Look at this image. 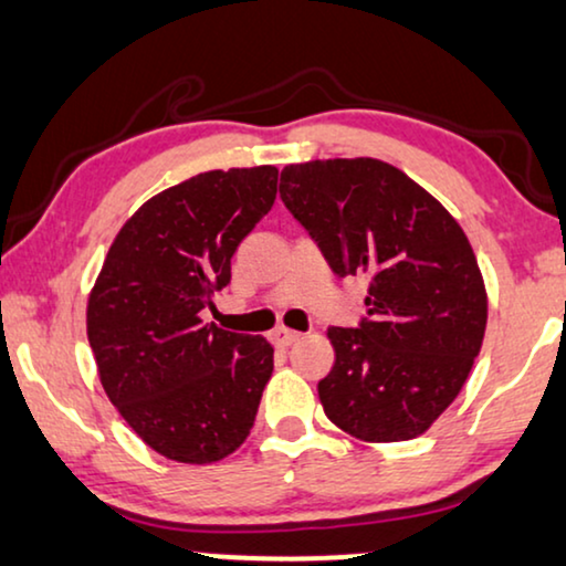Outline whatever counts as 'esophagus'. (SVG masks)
<instances>
[{
  "label": "esophagus",
  "mask_w": 566,
  "mask_h": 566,
  "mask_svg": "<svg viewBox=\"0 0 566 566\" xmlns=\"http://www.w3.org/2000/svg\"><path fill=\"white\" fill-rule=\"evenodd\" d=\"M270 340H273L277 348H289L296 340H301V333H296V329H289V327H275L273 333H270Z\"/></svg>",
  "instance_id": "obj_1"
}]
</instances>
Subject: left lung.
Wrapping results in <instances>:
<instances>
[{
  "label": "left lung",
  "instance_id": "1",
  "mask_svg": "<svg viewBox=\"0 0 566 566\" xmlns=\"http://www.w3.org/2000/svg\"><path fill=\"white\" fill-rule=\"evenodd\" d=\"M281 197L337 275H366L361 327H329L325 416L361 442L423 434L481 354L489 298L465 231L434 195L377 158L291 164Z\"/></svg>",
  "mask_w": 566,
  "mask_h": 566
}]
</instances>
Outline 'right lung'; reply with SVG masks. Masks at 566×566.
Instances as JSON below:
<instances>
[{
	"instance_id": "1",
	"label": "right lung",
	"mask_w": 566,
	"mask_h": 566,
	"mask_svg": "<svg viewBox=\"0 0 566 566\" xmlns=\"http://www.w3.org/2000/svg\"><path fill=\"white\" fill-rule=\"evenodd\" d=\"M277 168L197 174L127 218L87 296V340L106 398L150 450L187 465L229 458L273 374L262 335L205 325L231 256L268 216Z\"/></svg>"
}]
</instances>
